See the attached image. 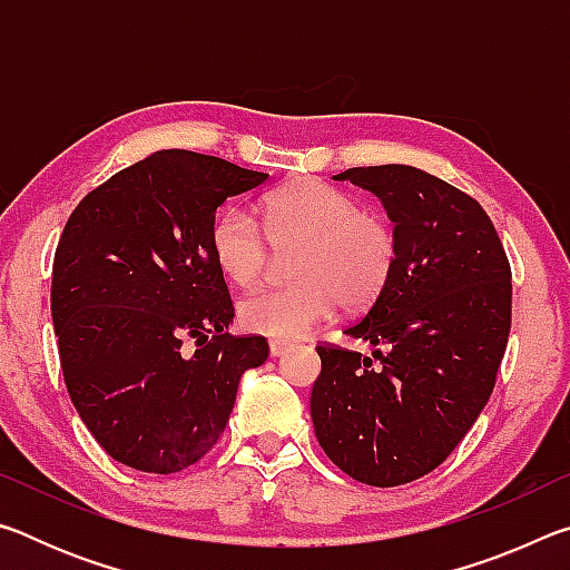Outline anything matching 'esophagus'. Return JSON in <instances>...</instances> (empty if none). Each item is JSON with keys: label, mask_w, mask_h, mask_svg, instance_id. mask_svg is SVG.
Segmentation results:
<instances>
[{"label": "esophagus", "mask_w": 570, "mask_h": 570, "mask_svg": "<svg viewBox=\"0 0 570 570\" xmlns=\"http://www.w3.org/2000/svg\"><path fill=\"white\" fill-rule=\"evenodd\" d=\"M288 350H292V346L282 344V342H272V344H268V354H272L274 360H276V356H284Z\"/></svg>", "instance_id": "1"}]
</instances>
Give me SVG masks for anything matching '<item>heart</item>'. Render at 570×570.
Wrapping results in <instances>:
<instances>
[{"mask_svg": "<svg viewBox=\"0 0 570 570\" xmlns=\"http://www.w3.org/2000/svg\"><path fill=\"white\" fill-rule=\"evenodd\" d=\"M288 286L266 288L238 304L250 334L296 342L330 320L372 306L392 282L400 258L397 230L377 210L324 180L304 178L278 188L262 204V226L246 210L226 208L210 226V254L230 284L256 286L272 266V248L293 250Z\"/></svg>", "mask_w": 570, "mask_h": 570, "instance_id": "heart-1", "label": "heart"}]
</instances>
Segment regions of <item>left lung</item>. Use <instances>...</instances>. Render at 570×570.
I'll return each instance as SVG.
<instances>
[{"label": "left lung", "instance_id": "left-lung-1", "mask_svg": "<svg viewBox=\"0 0 570 570\" xmlns=\"http://www.w3.org/2000/svg\"><path fill=\"white\" fill-rule=\"evenodd\" d=\"M334 178L382 200L400 258L382 296L344 330L384 352L316 346L314 432L346 475L394 488L442 465L493 394L510 334V264L478 200L430 173L370 166Z\"/></svg>", "mask_w": 570, "mask_h": 570}]
</instances>
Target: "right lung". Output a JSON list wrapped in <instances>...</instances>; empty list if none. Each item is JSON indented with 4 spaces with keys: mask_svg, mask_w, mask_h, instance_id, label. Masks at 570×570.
<instances>
[{
    "mask_svg": "<svg viewBox=\"0 0 570 570\" xmlns=\"http://www.w3.org/2000/svg\"><path fill=\"white\" fill-rule=\"evenodd\" d=\"M266 173L158 150L90 190L52 266V324L67 392L102 450L170 475L216 445L264 336H230L234 302L210 226ZM186 338L197 342L188 353Z\"/></svg>",
    "mask_w": 570,
    "mask_h": 570,
    "instance_id": "right-lung-1",
    "label": "right lung"
}]
</instances>
